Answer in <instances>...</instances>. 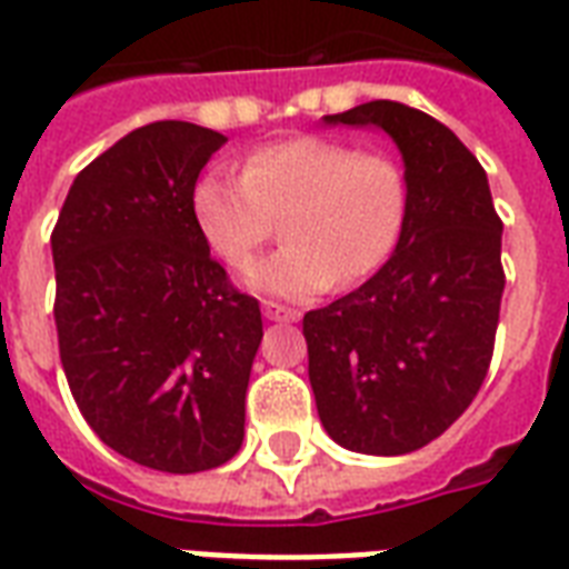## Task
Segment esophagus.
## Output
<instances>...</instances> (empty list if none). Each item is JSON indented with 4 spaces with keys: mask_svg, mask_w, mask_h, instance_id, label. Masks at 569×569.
<instances>
[{
    "mask_svg": "<svg viewBox=\"0 0 569 569\" xmlns=\"http://www.w3.org/2000/svg\"><path fill=\"white\" fill-rule=\"evenodd\" d=\"M262 316H266L268 322H298L301 319L298 310H289V307L277 301H262Z\"/></svg>",
    "mask_w": 569,
    "mask_h": 569,
    "instance_id": "34e87169",
    "label": "esophagus"
}]
</instances>
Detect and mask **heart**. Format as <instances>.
Listing matches in <instances>:
<instances>
[{"instance_id": "1", "label": "heart", "mask_w": 569, "mask_h": 569, "mask_svg": "<svg viewBox=\"0 0 569 569\" xmlns=\"http://www.w3.org/2000/svg\"><path fill=\"white\" fill-rule=\"evenodd\" d=\"M199 236L227 266H244L283 217L277 253L244 271L256 292L313 298L337 277L352 286L385 262L406 220V179L393 160L325 137L256 149L244 176L202 172L190 193Z\"/></svg>"}]
</instances>
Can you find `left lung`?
<instances>
[{
	"label": "left lung",
	"instance_id": "1",
	"mask_svg": "<svg viewBox=\"0 0 569 569\" xmlns=\"http://www.w3.org/2000/svg\"><path fill=\"white\" fill-rule=\"evenodd\" d=\"M325 124L379 128L397 142L406 220L367 283L303 316L316 409L346 450L400 457L439 439L487 379L505 227L483 167L427 112L370 101Z\"/></svg>",
	"mask_w": 569,
	"mask_h": 569
}]
</instances>
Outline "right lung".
Masks as SVG:
<instances>
[{"instance_id": "1", "label": "right lung", "mask_w": 569, "mask_h": 569, "mask_svg": "<svg viewBox=\"0 0 569 569\" xmlns=\"http://www.w3.org/2000/svg\"><path fill=\"white\" fill-rule=\"evenodd\" d=\"M223 133L130 130L73 179L53 229L56 331L98 439L154 471L193 475L244 441L259 301L229 283L190 211Z\"/></svg>"}]
</instances>
